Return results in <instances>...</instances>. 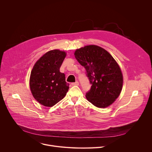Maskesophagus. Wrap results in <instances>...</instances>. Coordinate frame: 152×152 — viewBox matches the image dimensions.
<instances>
[{
    "label": "esophagus",
    "instance_id": "1",
    "mask_svg": "<svg viewBox=\"0 0 152 152\" xmlns=\"http://www.w3.org/2000/svg\"><path fill=\"white\" fill-rule=\"evenodd\" d=\"M72 85H79V82L77 81L75 82H73L72 83Z\"/></svg>",
    "mask_w": 152,
    "mask_h": 152
}]
</instances>
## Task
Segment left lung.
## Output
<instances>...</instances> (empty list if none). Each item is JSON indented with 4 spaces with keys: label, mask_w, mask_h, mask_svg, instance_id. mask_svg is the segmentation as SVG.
<instances>
[{
    "label": "left lung",
    "mask_w": 152,
    "mask_h": 152,
    "mask_svg": "<svg viewBox=\"0 0 152 152\" xmlns=\"http://www.w3.org/2000/svg\"><path fill=\"white\" fill-rule=\"evenodd\" d=\"M75 55L85 69L91 85L86 98L98 107L111 104L119 96L123 86V75L115 59L106 50L95 45L77 49Z\"/></svg>",
    "instance_id": "8db88e82"
}]
</instances>
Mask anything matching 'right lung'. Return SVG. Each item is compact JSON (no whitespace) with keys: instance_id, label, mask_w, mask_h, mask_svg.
I'll return each instance as SVG.
<instances>
[{"instance_id":"obj_1","label":"right lung","mask_w":152,"mask_h":152,"mask_svg":"<svg viewBox=\"0 0 152 152\" xmlns=\"http://www.w3.org/2000/svg\"><path fill=\"white\" fill-rule=\"evenodd\" d=\"M66 56L59 50H50L35 64L30 77V88L34 97L41 104L52 107L66 95L69 83L59 69Z\"/></svg>"}]
</instances>
